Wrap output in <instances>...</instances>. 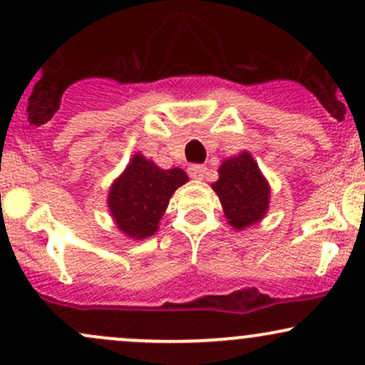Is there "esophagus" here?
<instances>
[{
  "instance_id": "1",
  "label": "esophagus",
  "mask_w": 365,
  "mask_h": 365,
  "mask_svg": "<svg viewBox=\"0 0 365 365\" xmlns=\"http://www.w3.org/2000/svg\"><path fill=\"white\" fill-rule=\"evenodd\" d=\"M206 166L204 165H192L188 166V175H190V178H195V180H202L204 175H206Z\"/></svg>"
}]
</instances>
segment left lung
Here are the masks:
<instances>
[{
  "mask_svg": "<svg viewBox=\"0 0 365 365\" xmlns=\"http://www.w3.org/2000/svg\"><path fill=\"white\" fill-rule=\"evenodd\" d=\"M212 190L220 197L226 220L233 228H245L266 215L269 185L249 153L226 159Z\"/></svg>",
  "mask_w": 365,
  "mask_h": 365,
  "instance_id": "8db88e82",
  "label": "left lung"
}]
</instances>
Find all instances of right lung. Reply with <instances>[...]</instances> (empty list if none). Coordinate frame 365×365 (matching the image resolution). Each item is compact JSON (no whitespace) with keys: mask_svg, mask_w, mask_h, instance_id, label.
I'll return each mask as SVG.
<instances>
[{"mask_svg":"<svg viewBox=\"0 0 365 365\" xmlns=\"http://www.w3.org/2000/svg\"><path fill=\"white\" fill-rule=\"evenodd\" d=\"M188 180L180 168L161 170L135 154L110 190V211L120 232L132 238L154 235L170 197Z\"/></svg>","mask_w":365,"mask_h":365,"instance_id":"obj_1","label":"right lung"}]
</instances>
